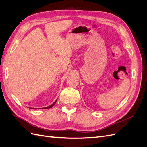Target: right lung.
Returning a JSON list of instances; mask_svg holds the SVG:
<instances>
[{"instance_id":"right-lung-1","label":"right lung","mask_w":147,"mask_h":147,"mask_svg":"<svg viewBox=\"0 0 147 147\" xmlns=\"http://www.w3.org/2000/svg\"><path fill=\"white\" fill-rule=\"evenodd\" d=\"M56 101H57V99L55 100V102H54V103H53L51 105H50V106H48V107H44V108H42V109H50V108H51L52 107H53L54 106V105L56 104ZM31 109H34V108H31Z\"/></svg>"}]
</instances>
